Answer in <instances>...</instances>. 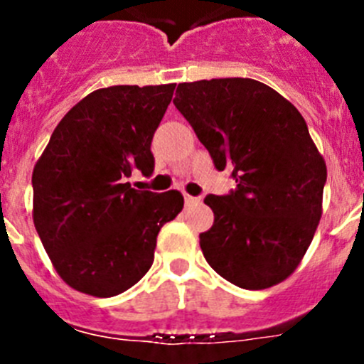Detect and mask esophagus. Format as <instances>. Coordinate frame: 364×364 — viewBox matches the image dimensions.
<instances>
[{
	"label": "esophagus",
	"instance_id": "obj_1",
	"mask_svg": "<svg viewBox=\"0 0 364 364\" xmlns=\"http://www.w3.org/2000/svg\"><path fill=\"white\" fill-rule=\"evenodd\" d=\"M184 200H186V205H193V204H198V202H200V198L191 197V195H184Z\"/></svg>",
	"mask_w": 364,
	"mask_h": 364
}]
</instances>
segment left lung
I'll return each instance as SVG.
<instances>
[{
    "instance_id": "obj_1",
    "label": "left lung",
    "mask_w": 364,
    "mask_h": 364,
    "mask_svg": "<svg viewBox=\"0 0 364 364\" xmlns=\"http://www.w3.org/2000/svg\"><path fill=\"white\" fill-rule=\"evenodd\" d=\"M218 171L237 189L208 195L213 226L200 247L215 272L244 290H266L301 264L323 215L326 162L291 102L252 78L178 83L173 100Z\"/></svg>"
}]
</instances>
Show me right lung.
Instances as JSON below:
<instances>
[{"mask_svg":"<svg viewBox=\"0 0 364 364\" xmlns=\"http://www.w3.org/2000/svg\"><path fill=\"white\" fill-rule=\"evenodd\" d=\"M175 83L96 89L56 125L32 171V220L65 284L114 297L149 272L160 228L184 208L182 193L138 191L151 175V140Z\"/></svg>","mask_w":364,"mask_h":364,"instance_id":"1","label":"right lung"}]
</instances>
